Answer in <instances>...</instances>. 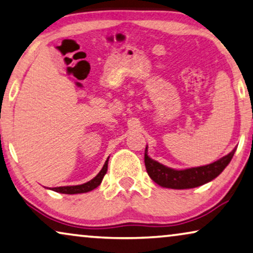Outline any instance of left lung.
I'll list each match as a JSON object with an SVG mask.
<instances>
[{"mask_svg":"<svg viewBox=\"0 0 253 253\" xmlns=\"http://www.w3.org/2000/svg\"><path fill=\"white\" fill-rule=\"evenodd\" d=\"M236 148L227 154L226 157L202 167H195L183 170H176L152 160L147 155V147L145 148V167L147 174L153 181L164 188L169 189H192L212 181L219 176L223 169L229 165L234 157Z\"/></svg>","mask_w":253,"mask_h":253,"instance_id":"1","label":"left lung"}]
</instances>
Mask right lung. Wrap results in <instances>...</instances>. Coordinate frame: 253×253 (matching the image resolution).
Here are the masks:
<instances>
[{
	"instance_id": "right-lung-1",
	"label": "right lung",
	"mask_w": 253,
	"mask_h": 253,
	"mask_svg": "<svg viewBox=\"0 0 253 253\" xmlns=\"http://www.w3.org/2000/svg\"><path fill=\"white\" fill-rule=\"evenodd\" d=\"M109 159V158H108ZM108 159L103 165V167L98 175L95 176L94 178L91 179V181L84 183V184L81 185H71V186H58V188H53L51 190L53 191L60 192V193H65V195H75V193H84V192H88L92 191L93 189L98 188L101 183L103 176L106 175L107 172V168H108Z\"/></svg>"
}]
</instances>
